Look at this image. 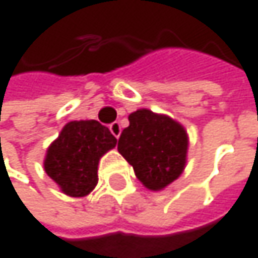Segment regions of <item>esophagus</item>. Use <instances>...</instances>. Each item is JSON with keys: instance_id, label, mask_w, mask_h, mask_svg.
<instances>
[{"instance_id": "obj_1", "label": "esophagus", "mask_w": 258, "mask_h": 258, "mask_svg": "<svg viewBox=\"0 0 258 258\" xmlns=\"http://www.w3.org/2000/svg\"><path fill=\"white\" fill-rule=\"evenodd\" d=\"M109 131H111V134H112L115 138H120V134H121V126H120V123H118V121H114V123L109 126Z\"/></svg>"}]
</instances>
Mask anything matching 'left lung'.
Returning a JSON list of instances; mask_svg holds the SVG:
<instances>
[{
  "mask_svg": "<svg viewBox=\"0 0 258 258\" xmlns=\"http://www.w3.org/2000/svg\"><path fill=\"white\" fill-rule=\"evenodd\" d=\"M188 135L185 127L164 114L141 108L129 115V126L118 138V152L134 167L138 181L161 191L185 169Z\"/></svg>",
  "mask_w": 258,
  "mask_h": 258,
  "instance_id": "left-lung-1",
  "label": "left lung"
}]
</instances>
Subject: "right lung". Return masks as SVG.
I'll use <instances>...</instances> for the list:
<instances>
[{
    "instance_id": "right-lung-1",
    "label": "right lung",
    "mask_w": 258,
    "mask_h": 258,
    "mask_svg": "<svg viewBox=\"0 0 258 258\" xmlns=\"http://www.w3.org/2000/svg\"><path fill=\"white\" fill-rule=\"evenodd\" d=\"M115 144L117 138L97 120L70 121L48 146L44 170L62 193L83 198L97 185L100 158Z\"/></svg>"
}]
</instances>
